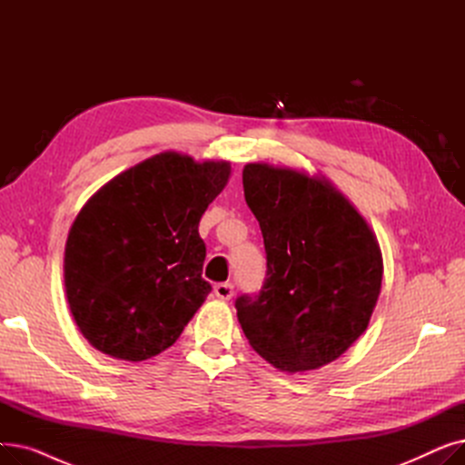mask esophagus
Masks as SVG:
<instances>
[{
  "mask_svg": "<svg viewBox=\"0 0 465 465\" xmlns=\"http://www.w3.org/2000/svg\"><path fill=\"white\" fill-rule=\"evenodd\" d=\"M214 296L218 300H223V302L232 300V296H233V284L232 282H218L214 286Z\"/></svg>",
  "mask_w": 465,
  "mask_h": 465,
  "instance_id": "1",
  "label": "esophagus"
}]
</instances>
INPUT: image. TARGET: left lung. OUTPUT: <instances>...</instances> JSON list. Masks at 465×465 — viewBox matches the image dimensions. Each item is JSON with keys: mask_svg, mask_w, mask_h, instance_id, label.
<instances>
[{"mask_svg": "<svg viewBox=\"0 0 465 465\" xmlns=\"http://www.w3.org/2000/svg\"><path fill=\"white\" fill-rule=\"evenodd\" d=\"M245 200L267 258L258 296L235 300L251 347L302 373L337 360L365 331L382 282L375 233L328 179L247 163Z\"/></svg>", "mask_w": 465, "mask_h": 465, "instance_id": "obj_1", "label": "left lung"}]
</instances>
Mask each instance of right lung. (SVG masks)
Wrapping results in <instances>:
<instances>
[{"instance_id":"right-lung-1","label":"right lung","mask_w":465,"mask_h":465,"mask_svg":"<svg viewBox=\"0 0 465 465\" xmlns=\"http://www.w3.org/2000/svg\"><path fill=\"white\" fill-rule=\"evenodd\" d=\"M230 162L160 153L97 190L73 223L65 296L88 343L143 361L169 349L211 284L202 277V214L230 179Z\"/></svg>"}]
</instances>
